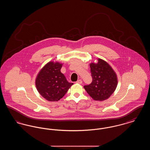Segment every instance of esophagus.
<instances>
[{"mask_svg": "<svg viewBox=\"0 0 150 150\" xmlns=\"http://www.w3.org/2000/svg\"><path fill=\"white\" fill-rule=\"evenodd\" d=\"M82 80H80V79H79L77 81H76V83H78V84H82Z\"/></svg>", "mask_w": 150, "mask_h": 150, "instance_id": "34e87169", "label": "esophagus"}]
</instances>
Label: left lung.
<instances>
[{
  "label": "left lung",
  "instance_id": "obj_1",
  "mask_svg": "<svg viewBox=\"0 0 150 150\" xmlns=\"http://www.w3.org/2000/svg\"><path fill=\"white\" fill-rule=\"evenodd\" d=\"M92 82L84 86L88 94L95 100L108 99L114 93L117 84V79L111 67L99 58L97 64H90Z\"/></svg>",
  "mask_w": 150,
  "mask_h": 150
}]
</instances>
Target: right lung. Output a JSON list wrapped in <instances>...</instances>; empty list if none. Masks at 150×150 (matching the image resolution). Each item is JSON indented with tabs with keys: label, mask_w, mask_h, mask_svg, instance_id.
I'll list each match as a JSON object with an SVG mask.
<instances>
[{
	"label": "right lung",
	"mask_w": 150,
	"mask_h": 150,
	"mask_svg": "<svg viewBox=\"0 0 150 150\" xmlns=\"http://www.w3.org/2000/svg\"><path fill=\"white\" fill-rule=\"evenodd\" d=\"M62 64L50 62L39 72L35 84L39 93L46 100L55 102L62 98L73 83H69L61 73Z\"/></svg>",
	"instance_id": "add662e5"
}]
</instances>
